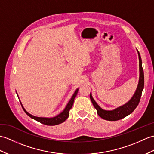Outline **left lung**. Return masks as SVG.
<instances>
[{
    "mask_svg": "<svg viewBox=\"0 0 154 154\" xmlns=\"http://www.w3.org/2000/svg\"><path fill=\"white\" fill-rule=\"evenodd\" d=\"M137 51L138 52L139 58V71H140V74H139V81L137 90H136L134 95L133 96V97L131 98L129 101L127 102L126 103H125L124 105L120 107H118L116 109H114L113 110H105L101 108L98 105V103L96 102L94 98H92V94L90 93V98L92 104H93L94 107L96 109L98 116L103 119L107 121H117L121 119H123V118L125 117L126 116H128L129 114L133 112L138 105L141 98L143 88H144V71H143L142 66V59L140 57V54L137 49Z\"/></svg>",
    "mask_w": 154,
    "mask_h": 154,
    "instance_id": "obj_1",
    "label": "left lung"
}]
</instances>
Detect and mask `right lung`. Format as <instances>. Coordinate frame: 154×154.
I'll return each mask as SVG.
<instances>
[{"mask_svg":"<svg viewBox=\"0 0 154 154\" xmlns=\"http://www.w3.org/2000/svg\"><path fill=\"white\" fill-rule=\"evenodd\" d=\"M78 91H79V88H77V90L75 91L72 97H71V98L70 99L69 102L67 103L66 107L65 108V109L63 110V112L62 113H60V114H58V116H56L54 117H41L34 116L33 115H31V114H30L29 113H28L27 111L25 109L22 104H21V102L20 103H21V106H22L23 109L24 110V112H26V113L28 116H29L31 118H32V119L38 121V122H40L42 124L46 125H51V126L56 125H59L60 123L64 122V121L67 119V117H69V110L71 109V108H72L73 102H74V100L77 94Z\"/></svg>","mask_w":154,"mask_h":154,"instance_id":"right-lung-1","label":"right lung"}]
</instances>
